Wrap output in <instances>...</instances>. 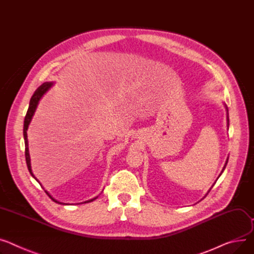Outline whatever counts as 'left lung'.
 Returning <instances> with one entry per match:
<instances>
[{
	"label": "left lung",
	"instance_id": "obj_1",
	"mask_svg": "<svg viewBox=\"0 0 254 254\" xmlns=\"http://www.w3.org/2000/svg\"><path fill=\"white\" fill-rule=\"evenodd\" d=\"M224 105H225V108H226V111H227V127H228V129H229V110H228V107H227V105H226V104H224ZM228 160H229V157H227V160H226V163H225V165H224L223 171H222V173H221V174H219L218 178L221 177V175H222V174H223V172L225 171V168H226V166H227V163H228ZM218 178H217V179H218ZM217 179H216V181H217ZM209 191H210V190H209ZM209 191H208V192H209ZM208 192H207V194H208ZM205 196H206V195H205ZM205 196H204V197H205Z\"/></svg>",
	"mask_w": 254,
	"mask_h": 254
}]
</instances>
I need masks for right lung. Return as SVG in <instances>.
I'll list each match as a JSON object with an SVG mask.
<instances>
[{
  "mask_svg": "<svg viewBox=\"0 0 254 254\" xmlns=\"http://www.w3.org/2000/svg\"><path fill=\"white\" fill-rule=\"evenodd\" d=\"M54 84V82L53 81H46V82H44L42 86H40L37 90H36V92H35V94L32 95V97H31V99H30V102H29V107H28V110H27V112H26V115H25V118H24V126H23V137H24V144H25V159H26V164H27V168H28V171H29V173H30V175L35 178L36 180H37V182H39V184L41 185V183H40V181L35 177V175H33V173H32V171H31V164H30V155H29V150H28V140H27V128H28V126H29V124H30V122H31V120H32V116H33V114H35V112H36V109H37V107H38V104H39V101L41 100V98L50 90V88L52 87ZM42 186V185H41ZM47 194H48V196L52 199L54 202H57V203H59V204H65V203H62V202H59V201H57L55 198H53L52 196L50 195V193L48 192V191H45ZM98 198V196L97 197H95V198H93V199H90V200H87V201H84V202H82V203H89V202H92V201H94L95 199H97Z\"/></svg>",
  "mask_w": 254,
  "mask_h": 254,
  "instance_id": "1",
  "label": "right lung"
}]
</instances>
